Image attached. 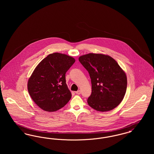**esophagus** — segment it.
<instances>
[{
	"instance_id": "1",
	"label": "esophagus",
	"mask_w": 154,
	"mask_h": 154,
	"mask_svg": "<svg viewBox=\"0 0 154 154\" xmlns=\"http://www.w3.org/2000/svg\"><path fill=\"white\" fill-rule=\"evenodd\" d=\"M75 94H77V95H80L81 94V91L80 90H79V91H76L75 92Z\"/></svg>"
}]
</instances>
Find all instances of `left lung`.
I'll use <instances>...</instances> for the list:
<instances>
[{"instance_id": "obj_1", "label": "left lung", "mask_w": 154, "mask_h": 154, "mask_svg": "<svg viewBox=\"0 0 154 154\" xmlns=\"http://www.w3.org/2000/svg\"><path fill=\"white\" fill-rule=\"evenodd\" d=\"M79 60L89 74L92 93L88 105L95 110L105 112L114 109L124 97L127 78L124 71L110 56L90 53Z\"/></svg>"}]
</instances>
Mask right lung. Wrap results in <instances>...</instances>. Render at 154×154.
Returning a JSON list of instances; mask_svg holds the SVG:
<instances>
[{"label": "right lung", "mask_w": 154, "mask_h": 154, "mask_svg": "<svg viewBox=\"0 0 154 154\" xmlns=\"http://www.w3.org/2000/svg\"><path fill=\"white\" fill-rule=\"evenodd\" d=\"M75 59L66 54L53 53L36 66L28 82L32 100L42 110L52 112L64 107L72 97L65 74Z\"/></svg>", "instance_id": "obj_1"}]
</instances>
